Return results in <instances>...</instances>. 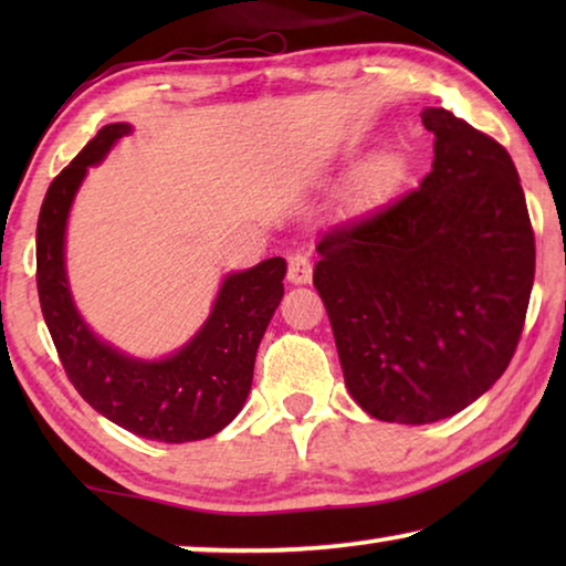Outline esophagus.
I'll return each instance as SVG.
<instances>
[{
  "label": "esophagus",
  "instance_id": "esophagus-1",
  "mask_svg": "<svg viewBox=\"0 0 566 566\" xmlns=\"http://www.w3.org/2000/svg\"><path fill=\"white\" fill-rule=\"evenodd\" d=\"M286 280L292 284H310L312 282V262L306 254H290L286 260Z\"/></svg>",
  "mask_w": 566,
  "mask_h": 566
}]
</instances>
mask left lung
<instances>
[{
    "label": "left lung",
    "mask_w": 566,
    "mask_h": 566,
    "mask_svg": "<svg viewBox=\"0 0 566 566\" xmlns=\"http://www.w3.org/2000/svg\"><path fill=\"white\" fill-rule=\"evenodd\" d=\"M417 189L324 232L314 286L344 381L381 421L429 424L504 375L534 284V229L500 142L447 109Z\"/></svg>",
    "instance_id": "1"
}]
</instances>
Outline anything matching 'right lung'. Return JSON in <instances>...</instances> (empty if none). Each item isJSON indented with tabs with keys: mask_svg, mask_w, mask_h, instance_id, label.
Here are the masks:
<instances>
[{
	"mask_svg": "<svg viewBox=\"0 0 566 566\" xmlns=\"http://www.w3.org/2000/svg\"><path fill=\"white\" fill-rule=\"evenodd\" d=\"M129 124H107L46 189L36 222V292L66 377L82 399L127 432L181 444L217 434L252 387L256 347L284 294L286 264L272 256L229 274L214 310L185 349L142 361L99 342L74 310L64 272V227L90 165H97Z\"/></svg>",
	"mask_w": 566,
	"mask_h": 566,
	"instance_id": "1",
	"label": "right lung"
}]
</instances>
